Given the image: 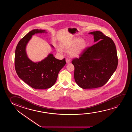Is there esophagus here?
<instances>
[{"label": "esophagus", "instance_id": "34e87169", "mask_svg": "<svg viewBox=\"0 0 132 132\" xmlns=\"http://www.w3.org/2000/svg\"><path fill=\"white\" fill-rule=\"evenodd\" d=\"M66 62L67 63H70L71 60L67 58V59H66Z\"/></svg>", "mask_w": 132, "mask_h": 132}]
</instances>
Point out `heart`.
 Here are the masks:
<instances>
[{"mask_svg":"<svg viewBox=\"0 0 132 132\" xmlns=\"http://www.w3.org/2000/svg\"><path fill=\"white\" fill-rule=\"evenodd\" d=\"M62 47L66 50L69 51V54L72 57H77L83 52L87 47V44L81 38H76L62 45ZM58 51L61 52V50Z\"/></svg>","mask_w":132,"mask_h":132,"instance_id":"b5f03b06","label":"heart"}]
</instances>
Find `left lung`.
Wrapping results in <instances>:
<instances>
[{
    "label": "left lung",
    "mask_w": 132,
    "mask_h": 132,
    "mask_svg": "<svg viewBox=\"0 0 132 132\" xmlns=\"http://www.w3.org/2000/svg\"><path fill=\"white\" fill-rule=\"evenodd\" d=\"M96 43L87 47L72 63L74 66L76 83L83 89L96 88L107 83L115 72L118 63L115 44L100 31L89 33Z\"/></svg>",
    "instance_id": "obj_1"
}]
</instances>
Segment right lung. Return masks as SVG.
<instances>
[{"label": "right lung", "instance_id": "add662e5", "mask_svg": "<svg viewBox=\"0 0 132 132\" xmlns=\"http://www.w3.org/2000/svg\"><path fill=\"white\" fill-rule=\"evenodd\" d=\"M46 32L45 30L34 29L20 40L15 54V68L18 77L33 88L45 89L55 83L58 74L65 65V58L56 59L52 54L38 63L31 61L27 57L26 47L31 36L35 34Z\"/></svg>", "mask_w": 132, "mask_h": 132}]
</instances>
